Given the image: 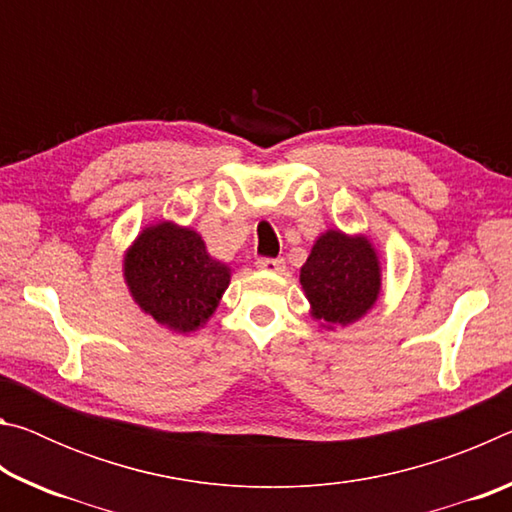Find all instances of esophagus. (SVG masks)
<instances>
[{
  "label": "esophagus",
  "mask_w": 512,
  "mask_h": 512,
  "mask_svg": "<svg viewBox=\"0 0 512 512\" xmlns=\"http://www.w3.org/2000/svg\"><path fill=\"white\" fill-rule=\"evenodd\" d=\"M257 268H259V271H268V273H280L282 268H284V259L259 257V259H257Z\"/></svg>",
  "instance_id": "34e87169"
}]
</instances>
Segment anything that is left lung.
Listing matches in <instances>:
<instances>
[{"mask_svg": "<svg viewBox=\"0 0 512 512\" xmlns=\"http://www.w3.org/2000/svg\"><path fill=\"white\" fill-rule=\"evenodd\" d=\"M300 284L311 302V316L327 327L350 325L379 296L381 268L375 248L366 237L327 230L300 268Z\"/></svg>", "mask_w": 512, "mask_h": 512, "instance_id": "8db88e82", "label": "left lung"}]
</instances>
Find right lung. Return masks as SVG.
<instances>
[{
    "label": "right lung",
    "mask_w": 512,
    "mask_h": 512,
    "mask_svg": "<svg viewBox=\"0 0 512 512\" xmlns=\"http://www.w3.org/2000/svg\"><path fill=\"white\" fill-rule=\"evenodd\" d=\"M124 277L146 314L187 334L214 314L230 284V268L210 257L198 232L162 221L135 239Z\"/></svg>",
    "instance_id": "1"
}]
</instances>
